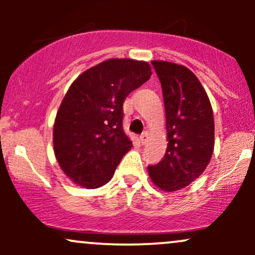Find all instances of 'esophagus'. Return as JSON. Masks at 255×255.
<instances>
[{"mask_svg":"<svg viewBox=\"0 0 255 255\" xmlns=\"http://www.w3.org/2000/svg\"><path fill=\"white\" fill-rule=\"evenodd\" d=\"M147 140H148V133L147 131H144V133L140 135V141H141L142 145H145L146 142H147Z\"/></svg>","mask_w":255,"mask_h":255,"instance_id":"obj_1","label":"esophagus"}]
</instances>
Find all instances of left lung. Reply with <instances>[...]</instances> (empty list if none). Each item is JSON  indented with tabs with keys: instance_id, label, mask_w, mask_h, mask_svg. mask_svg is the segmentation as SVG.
Here are the masks:
<instances>
[{
	"instance_id": "1",
	"label": "left lung",
	"mask_w": 255,
	"mask_h": 255,
	"mask_svg": "<svg viewBox=\"0 0 255 255\" xmlns=\"http://www.w3.org/2000/svg\"><path fill=\"white\" fill-rule=\"evenodd\" d=\"M164 99L168 147L163 159L148 165L156 186L175 192L203 174L215 146V122L203 85L187 67L152 61Z\"/></svg>"
}]
</instances>
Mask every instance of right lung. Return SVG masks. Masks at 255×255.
Masks as SVG:
<instances>
[{
    "label": "right lung",
    "instance_id": "add662e5",
    "mask_svg": "<svg viewBox=\"0 0 255 255\" xmlns=\"http://www.w3.org/2000/svg\"><path fill=\"white\" fill-rule=\"evenodd\" d=\"M144 61L113 58L87 69L67 91L54 125L56 159L73 182H109L131 141L124 130V102L151 77Z\"/></svg>",
    "mask_w": 255,
    "mask_h": 255
}]
</instances>
